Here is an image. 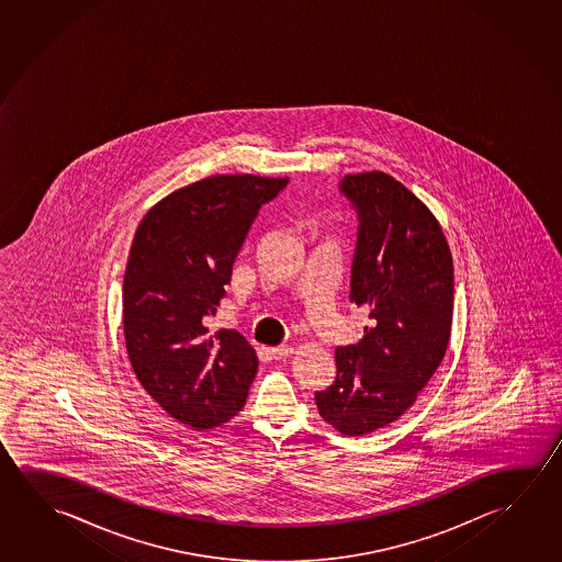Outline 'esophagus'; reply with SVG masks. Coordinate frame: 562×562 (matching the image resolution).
Wrapping results in <instances>:
<instances>
[{"label":"esophagus","instance_id":"1","mask_svg":"<svg viewBox=\"0 0 562 562\" xmlns=\"http://www.w3.org/2000/svg\"><path fill=\"white\" fill-rule=\"evenodd\" d=\"M294 352V347H290V345H284V347H274V349H270V355H272V359L277 360L285 359V357H292Z\"/></svg>","mask_w":562,"mask_h":562}]
</instances>
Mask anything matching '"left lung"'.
I'll return each mask as SVG.
<instances>
[{"instance_id":"left-lung-1","label":"left lung","mask_w":562,"mask_h":562,"mask_svg":"<svg viewBox=\"0 0 562 562\" xmlns=\"http://www.w3.org/2000/svg\"><path fill=\"white\" fill-rule=\"evenodd\" d=\"M340 192L359 213L350 304L369 313L359 345L337 347V378L315 392L325 424L369 435L405 414L439 369L452 325V255L441 223L396 178L347 175Z\"/></svg>"}]
</instances>
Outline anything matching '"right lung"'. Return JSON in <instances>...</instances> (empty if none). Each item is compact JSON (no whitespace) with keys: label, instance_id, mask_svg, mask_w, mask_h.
I'll list each match as a JSON object with an SVG mask.
<instances>
[{"label":"right lung","instance_id":"obj_1","mask_svg":"<svg viewBox=\"0 0 562 562\" xmlns=\"http://www.w3.org/2000/svg\"><path fill=\"white\" fill-rule=\"evenodd\" d=\"M288 178L215 175L178 188L138 223L123 280V335L140 386L193 431L239 414L257 350L235 329L210 331L233 262Z\"/></svg>","mask_w":562,"mask_h":562}]
</instances>
